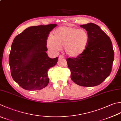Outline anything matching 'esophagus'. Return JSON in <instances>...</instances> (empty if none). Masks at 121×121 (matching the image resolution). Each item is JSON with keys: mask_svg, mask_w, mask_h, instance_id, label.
I'll list each match as a JSON object with an SVG mask.
<instances>
[{"mask_svg": "<svg viewBox=\"0 0 121 121\" xmlns=\"http://www.w3.org/2000/svg\"><path fill=\"white\" fill-rule=\"evenodd\" d=\"M64 57L62 56V55H60L59 56V60H61V59H63Z\"/></svg>", "mask_w": 121, "mask_h": 121, "instance_id": "esophagus-1", "label": "esophagus"}]
</instances>
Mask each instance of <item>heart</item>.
I'll list each match as a JSON object with an SVG mask.
<instances>
[{
	"mask_svg": "<svg viewBox=\"0 0 121 121\" xmlns=\"http://www.w3.org/2000/svg\"><path fill=\"white\" fill-rule=\"evenodd\" d=\"M90 41L88 32L70 26L57 28L52 37L47 39V44L50 50L56 52L64 47L65 54L71 58H76L86 51Z\"/></svg>",
	"mask_w": 121,
	"mask_h": 121,
	"instance_id": "1",
	"label": "heart"
}]
</instances>
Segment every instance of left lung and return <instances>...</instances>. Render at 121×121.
Masks as SVG:
<instances>
[{"mask_svg":"<svg viewBox=\"0 0 121 121\" xmlns=\"http://www.w3.org/2000/svg\"><path fill=\"white\" fill-rule=\"evenodd\" d=\"M88 32L90 41L83 53L67 59L71 79L80 86H98L110 74L114 53L109 37L93 23L81 25Z\"/></svg>","mask_w":121,"mask_h":121,"instance_id":"8db88e82","label":"left lung"}]
</instances>
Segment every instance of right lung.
I'll return each instance as SVG.
<instances>
[{"mask_svg":"<svg viewBox=\"0 0 121 121\" xmlns=\"http://www.w3.org/2000/svg\"><path fill=\"white\" fill-rule=\"evenodd\" d=\"M56 24L31 26L15 38L9 56L11 74L23 89L39 90L46 87L48 71L58 62V57L47 54V38Z\"/></svg>","mask_w":121,"mask_h":121,"instance_id":"add662e5","label":"right lung"}]
</instances>
